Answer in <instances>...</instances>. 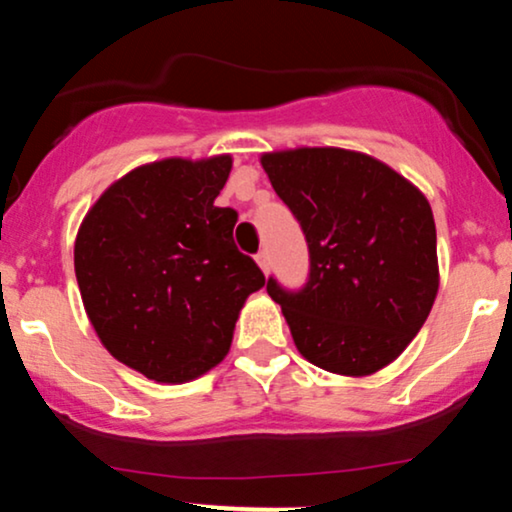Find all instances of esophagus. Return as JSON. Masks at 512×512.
Listing matches in <instances>:
<instances>
[{"label": "esophagus", "instance_id": "esophagus-1", "mask_svg": "<svg viewBox=\"0 0 512 512\" xmlns=\"http://www.w3.org/2000/svg\"><path fill=\"white\" fill-rule=\"evenodd\" d=\"M255 260H257V264H260L262 272L267 274L269 272V264H272V257H269V252L267 250H260V252H257Z\"/></svg>", "mask_w": 512, "mask_h": 512}]
</instances>
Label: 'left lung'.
Segmentation results:
<instances>
[{
	"label": "left lung",
	"instance_id": "8db88e82",
	"mask_svg": "<svg viewBox=\"0 0 512 512\" xmlns=\"http://www.w3.org/2000/svg\"><path fill=\"white\" fill-rule=\"evenodd\" d=\"M262 166L308 243L301 289L267 279L298 351L342 375H368L395 361L438 293L436 223L426 197L356 151H281L262 156Z\"/></svg>",
	"mask_w": 512,
	"mask_h": 512
}]
</instances>
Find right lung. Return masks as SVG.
Here are the masks:
<instances>
[{
  "mask_svg": "<svg viewBox=\"0 0 512 512\" xmlns=\"http://www.w3.org/2000/svg\"><path fill=\"white\" fill-rule=\"evenodd\" d=\"M231 156L166 161L117 180L74 245L84 308L105 349L161 383L214 368L264 274L233 240L238 211L214 199Z\"/></svg>",
  "mask_w": 512,
  "mask_h": 512,
  "instance_id": "right-lung-1",
  "label": "right lung"
}]
</instances>
